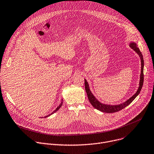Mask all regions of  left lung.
I'll return each instance as SVG.
<instances>
[{
    "mask_svg": "<svg viewBox=\"0 0 154 154\" xmlns=\"http://www.w3.org/2000/svg\"><path fill=\"white\" fill-rule=\"evenodd\" d=\"M130 47L133 49L138 55L139 58H140L141 60V74H140V77H139V87L138 88L136 91V92L131 96L130 97L128 100H127L126 101L119 104L117 105H111V104H106L101 103L96 99V97L93 95V94L91 93L90 89V86L88 84V82L87 80L85 79V91L87 92V96H88V98L91 103V104L96 109L99 110L100 111L103 112H106V113H114L116 112H118L127 106H128L135 98L136 96L140 93L143 85V82H144V60H143V56L141 53V52L139 50L138 48L137 44L135 42H131L129 44Z\"/></svg>",
    "mask_w": 154,
    "mask_h": 154,
    "instance_id": "left-lung-1",
    "label": "left lung"
}]
</instances>
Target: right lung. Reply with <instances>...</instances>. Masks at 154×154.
I'll return each instance as SVG.
<instances>
[{"mask_svg": "<svg viewBox=\"0 0 154 154\" xmlns=\"http://www.w3.org/2000/svg\"><path fill=\"white\" fill-rule=\"evenodd\" d=\"M62 104H63V99H62V100H61V104L57 107V109H56L53 112H51V114H49V115H48V116H45L44 117L45 118H46V117H49V116H50L51 115H52L53 114H54V112H57V110H58L59 109H60V108L61 107V106H62Z\"/></svg>", "mask_w": 154, "mask_h": 154, "instance_id": "add662e5", "label": "right lung"}]
</instances>
